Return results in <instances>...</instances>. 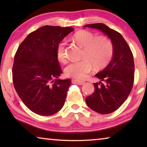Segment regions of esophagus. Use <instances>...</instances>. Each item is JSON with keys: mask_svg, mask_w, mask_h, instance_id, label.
I'll return each mask as SVG.
<instances>
[{"mask_svg": "<svg viewBox=\"0 0 147 147\" xmlns=\"http://www.w3.org/2000/svg\"><path fill=\"white\" fill-rule=\"evenodd\" d=\"M72 83L78 84V85H83V84H84V83H85V82H83V81L76 80H72Z\"/></svg>", "mask_w": 147, "mask_h": 147, "instance_id": "esophagus-1", "label": "esophagus"}]
</instances>
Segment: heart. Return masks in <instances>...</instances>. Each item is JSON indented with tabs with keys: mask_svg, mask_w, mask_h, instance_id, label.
Instances as JSON below:
<instances>
[{
	"mask_svg": "<svg viewBox=\"0 0 147 147\" xmlns=\"http://www.w3.org/2000/svg\"><path fill=\"white\" fill-rule=\"evenodd\" d=\"M73 39L84 48L82 60L73 61L65 69V75L76 79H84L93 70L106 65L113 56L112 43L104 36L94 37L91 32L80 30L73 36ZM65 41L59 43L56 50L57 57L62 62L66 61Z\"/></svg>",
	"mask_w": 147,
	"mask_h": 147,
	"instance_id": "heart-1",
	"label": "heart"
}]
</instances>
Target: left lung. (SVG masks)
<instances>
[{"label":"left lung","mask_w":147,"mask_h":147,"mask_svg":"<svg viewBox=\"0 0 147 147\" xmlns=\"http://www.w3.org/2000/svg\"><path fill=\"white\" fill-rule=\"evenodd\" d=\"M84 26L101 31L113 45L112 59L103 70L95 74L100 81L94 84V93L86 98L87 105L92 110L100 114L110 113L124 102L132 89L133 54L122 35L106 24L94 23Z\"/></svg>","instance_id":"1"}]
</instances>
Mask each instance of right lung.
I'll return each mask as SVG.
<instances>
[{
	"label": "right lung",
	"mask_w": 147,
	"mask_h": 147,
	"mask_svg": "<svg viewBox=\"0 0 147 147\" xmlns=\"http://www.w3.org/2000/svg\"><path fill=\"white\" fill-rule=\"evenodd\" d=\"M72 27L43 26L31 32L20 45L12 69L14 88L23 102L41 116L55 114L63 106L71 79L62 73L56 50Z\"/></svg>",
	"instance_id": "add662e5"
}]
</instances>
